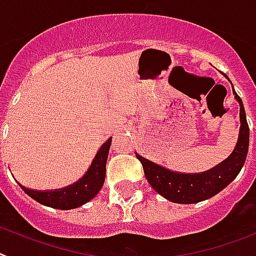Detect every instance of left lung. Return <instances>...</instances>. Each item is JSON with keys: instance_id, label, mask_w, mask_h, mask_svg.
<instances>
[{"instance_id": "8db88e82", "label": "left lung", "mask_w": 256, "mask_h": 256, "mask_svg": "<svg viewBox=\"0 0 256 256\" xmlns=\"http://www.w3.org/2000/svg\"><path fill=\"white\" fill-rule=\"evenodd\" d=\"M234 95L240 106V138L230 157L217 164L216 168L202 174H179L161 168L152 161H148L146 158L141 157L136 153V157L142 164L144 172L149 184L160 195L178 204H194L209 199L220 191H222L240 174L248 152L250 130L246 120L244 103L237 92H234Z\"/></svg>"}]
</instances>
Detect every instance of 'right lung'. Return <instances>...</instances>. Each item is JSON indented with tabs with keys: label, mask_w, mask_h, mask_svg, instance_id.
<instances>
[{
	"label": "right lung",
	"mask_w": 256,
	"mask_h": 256,
	"mask_svg": "<svg viewBox=\"0 0 256 256\" xmlns=\"http://www.w3.org/2000/svg\"><path fill=\"white\" fill-rule=\"evenodd\" d=\"M111 146V138L106 141L99 149V152L95 156L92 166L88 168L82 179L69 186L66 188L54 190V191H35V190H28L22 187V190L26 192L30 198L36 200L38 202L43 206H50L54 209H73L84 206L88 200H92L102 188L104 183L106 176V162L108 157V150Z\"/></svg>",
	"instance_id": "right-lung-1"
}]
</instances>
